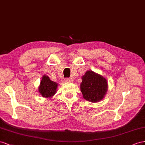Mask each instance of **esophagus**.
<instances>
[{"label": "esophagus", "instance_id": "obj_1", "mask_svg": "<svg viewBox=\"0 0 145 145\" xmlns=\"http://www.w3.org/2000/svg\"><path fill=\"white\" fill-rule=\"evenodd\" d=\"M64 81H65V82H73V80L72 79V78H65Z\"/></svg>", "mask_w": 145, "mask_h": 145}]
</instances>
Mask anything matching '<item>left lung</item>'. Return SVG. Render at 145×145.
<instances>
[{"label": "left lung", "mask_w": 145, "mask_h": 145, "mask_svg": "<svg viewBox=\"0 0 145 145\" xmlns=\"http://www.w3.org/2000/svg\"><path fill=\"white\" fill-rule=\"evenodd\" d=\"M108 84L105 78L92 70H88L82 76L80 89L82 97L92 103L100 101L107 92Z\"/></svg>", "instance_id": "obj_1"}]
</instances>
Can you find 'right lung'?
I'll return each mask as SVG.
<instances>
[{
	"instance_id": "right-lung-1",
	"label": "right lung",
	"mask_w": 145,
	"mask_h": 145,
	"mask_svg": "<svg viewBox=\"0 0 145 145\" xmlns=\"http://www.w3.org/2000/svg\"><path fill=\"white\" fill-rule=\"evenodd\" d=\"M57 84L52 81L48 76L44 75L40 81L38 91L40 94L45 98H51L56 93Z\"/></svg>"
}]
</instances>
